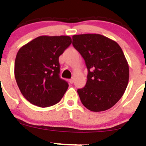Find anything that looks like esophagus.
Masks as SVG:
<instances>
[{
	"mask_svg": "<svg viewBox=\"0 0 146 146\" xmlns=\"http://www.w3.org/2000/svg\"><path fill=\"white\" fill-rule=\"evenodd\" d=\"M73 81H74V79H73V78H70V80H69V82H70V83H73Z\"/></svg>",
	"mask_w": 146,
	"mask_h": 146,
	"instance_id": "1",
	"label": "esophagus"
}]
</instances>
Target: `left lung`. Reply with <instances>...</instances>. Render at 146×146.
Masks as SVG:
<instances>
[{"instance_id":"1","label":"left lung","mask_w":146,"mask_h":146,"mask_svg":"<svg viewBox=\"0 0 146 146\" xmlns=\"http://www.w3.org/2000/svg\"><path fill=\"white\" fill-rule=\"evenodd\" d=\"M73 46L88 69L86 85L77 90L81 103L94 112L112 108L129 80V66L121 48L104 35L92 33L73 35Z\"/></svg>"}]
</instances>
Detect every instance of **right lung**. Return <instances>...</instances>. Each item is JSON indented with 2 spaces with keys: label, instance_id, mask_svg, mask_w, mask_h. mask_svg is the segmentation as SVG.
Here are the masks:
<instances>
[{
  "label": "right lung",
  "instance_id": "1",
  "mask_svg": "<svg viewBox=\"0 0 146 146\" xmlns=\"http://www.w3.org/2000/svg\"><path fill=\"white\" fill-rule=\"evenodd\" d=\"M68 35H41L24 45L15 60V78L27 100L41 108L58 103L68 88L60 78L59 56L71 44Z\"/></svg>",
  "mask_w": 146,
  "mask_h": 146
}]
</instances>
